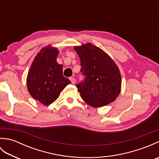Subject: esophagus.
<instances>
[{
	"mask_svg": "<svg viewBox=\"0 0 159 159\" xmlns=\"http://www.w3.org/2000/svg\"><path fill=\"white\" fill-rule=\"evenodd\" d=\"M70 80H71V83H72V84H74V83H75V82H76V79H74V77H70Z\"/></svg>",
	"mask_w": 159,
	"mask_h": 159,
	"instance_id": "34e87169",
	"label": "esophagus"
}]
</instances>
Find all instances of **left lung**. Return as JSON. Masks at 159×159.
<instances>
[{
    "label": "left lung",
    "instance_id": "1",
    "mask_svg": "<svg viewBox=\"0 0 159 159\" xmlns=\"http://www.w3.org/2000/svg\"><path fill=\"white\" fill-rule=\"evenodd\" d=\"M79 57L83 82L76 85L85 102L93 107H101L113 102L121 92L120 70L107 53L91 43L74 46Z\"/></svg>",
    "mask_w": 159,
    "mask_h": 159
}]
</instances>
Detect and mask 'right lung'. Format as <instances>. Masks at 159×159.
Returning a JSON list of instances; mask_svg holds the SVG:
<instances>
[{"label":"right lung","mask_w":159,"mask_h":159,"mask_svg":"<svg viewBox=\"0 0 159 159\" xmlns=\"http://www.w3.org/2000/svg\"><path fill=\"white\" fill-rule=\"evenodd\" d=\"M58 54V49L52 46L42 48L33 60L26 78L30 95L44 105L55 102L71 83L63 76V66L57 61Z\"/></svg>","instance_id":"add662e5"}]
</instances>
